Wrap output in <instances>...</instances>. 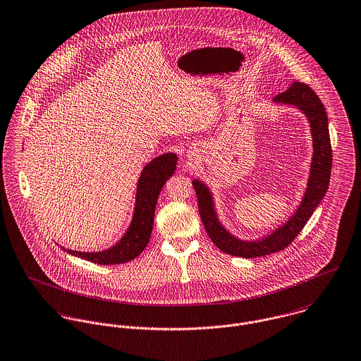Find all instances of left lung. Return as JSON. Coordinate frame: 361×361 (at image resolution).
Returning <instances> with one entry per match:
<instances>
[{
	"label": "left lung",
	"instance_id": "1",
	"mask_svg": "<svg viewBox=\"0 0 361 361\" xmlns=\"http://www.w3.org/2000/svg\"><path fill=\"white\" fill-rule=\"evenodd\" d=\"M275 105H290L298 108L309 121L312 139V155L309 179L303 197L293 214L275 229L258 239H240L226 229L219 221L214 195L200 179H193V188L199 200V211L207 233L212 243L224 253L236 257L255 258L283 250L300 233L314 209L324 199L332 168V150L328 130V116L324 104L307 85L293 82L288 90L272 99Z\"/></svg>",
	"mask_w": 361,
	"mask_h": 361
}]
</instances>
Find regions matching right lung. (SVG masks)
Instances as JSON below:
<instances>
[{
  "label": "right lung",
  "instance_id": "1",
  "mask_svg": "<svg viewBox=\"0 0 361 361\" xmlns=\"http://www.w3.org/2000/svg\"><path fill=\"white\" fill-rule=\"evenodd\" d=\"M178 155L165 153L147 162L139 176L132 221L123 236L111 247L102 252H76L61 249L75 257L83 258L100 265L123 264L137 257L147 246L154 224L155 206L165 182L175 173Z\"/></svg>",
  "mask_w": 361,
  "mask_h": 361
}]
</instances>
